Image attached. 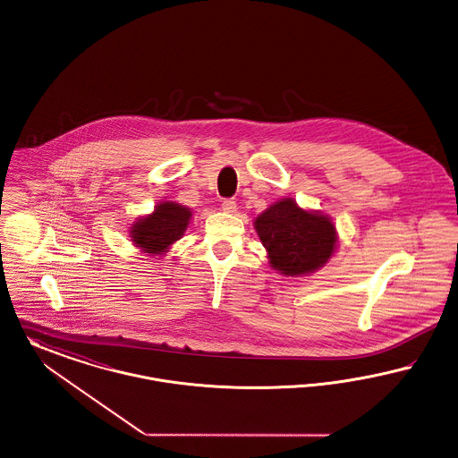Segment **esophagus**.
I'll use <instances>...</instances> for the list:
<instances>
[{"mask_svg":"<svg viewBox=\"0 0 458 458\" xmlns=\"http://www.w3.org/2000/svg\"><path fill=\"white\" fill-rule=\"evenodd\" d=\"M222 210L225 214H234L236 212V201L234 199H224L222 201Z\"/></svg>","mask_w":458,"mask_h":458,"instance_id":"obj_1","label":"esophagus"}]
</instances>
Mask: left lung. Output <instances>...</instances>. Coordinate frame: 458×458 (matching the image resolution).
<instances>
[{
    "label": "left lung",
    "mask_w": 458,
    "mask_h": 458,
    "mask_svg": "<svg viewBox=\"0 0 458 458\" xmlns=\"http://www.w3.org/2000/svg\"><path fill=\"white\" fill-rule=\"evenodd\" d=\"M255 229L277 272L298 277L324 267L336 250L333 220L318 212L303 210L284 198L255 218Z\"/></svg>",
    "instance_id": "8db88e82"
}]
</instances>
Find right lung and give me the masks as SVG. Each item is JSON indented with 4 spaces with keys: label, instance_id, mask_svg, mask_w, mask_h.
<instances>
[{
    "label": "right lung",
    "instance_id": "right-lung-1",
    "mask_svg": "<svg viewBox=\"0 0 458 458\" xmlns=\"http://www.w3.org/2000/svg\"><path fill=\"white\" fill-rule=\"evenodd\" d=\"M191 210L175 201H162L153 214L138 218L131 227V241L148 255H164L181 240L191 220Z\"/></svg>",
    "mask_w": 458,
    "mask_h": 458
}]
</instances>
